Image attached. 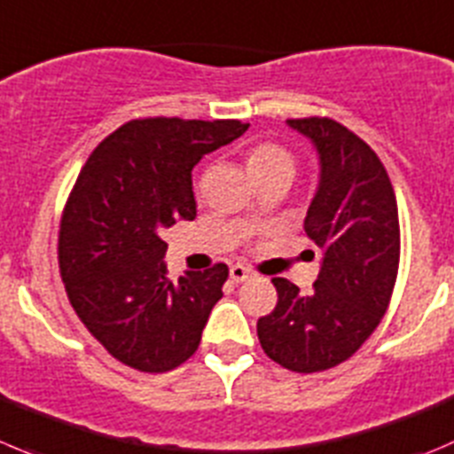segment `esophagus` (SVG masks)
I'll use <instances>...</instances> for the list:
<instances>
[{"label":"esophagus","instance_id":"1","mask_svg":"<svg viewBox=\"0 0 454 454\" xmlns=\"http://www.w3.org/2000/svg\"><path fill=\"white\" fill-rule=\"evenodd\" d=\"M250 277H253V270H250V268L241 266V263H235V266H231V279L235 281V284L248 281Z\"/></svg>","mask_w":454,"mask_h":454}]
</instances>
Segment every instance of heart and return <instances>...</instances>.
Returning <instances> with one entry per match:
<instances>
[{
    "label": "heart",
    "mask_w": 454,
    "mask_h": 454,
    "mask_svg": "<svg viewBox=\"0 0 454 454\" xmlns=\"http://www.w3.org/2000/svg\"><path fill=\"white\" fill-rule=\"evenodd\" d=\"M246 166H248L253 177L266 173H294L293 155L286 148L277 146V144H262V146L253 148L248 153Z\"/></svg>",
    "instance_id": "b5f03b06"
}]
</instances>
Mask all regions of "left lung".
I'll list each match as a JSON object with an SVG mask.
<instances>
[{
	"mask_svg": "<svg viewBox=\"0 0 454 454\" xmlns=\"http://www.w3.org/2000/svg\"><path fill=\"white\" fill-rule=\"evenodd\" d=\"M319 157V184L303 231L321 248L315 290L275 277L277 306L257 321L263 353L293 372L353 357L380 325L399 268V213L380 157L328 117L288 120Z\"/></svg>",
	"mask_w": 454,
	"mask_h": 454,
	"instance_id": "8db88e82",
	"label": "left lung"
}]
</instances>
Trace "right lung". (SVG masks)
<instances>
[{"instance_id":"1","label":"right lung","mask_w":454,"mask_h":454,"mask_svg":"<svg viewBox=\"0 0 454 454\" xmlns=\"http://www.w3.org/2000/svg\"><path fill=\"white\" fill-rule=\"evenodd\" d=\"M246 130L237 120H133L92 151L74 182L59 228L61 279L88 333L135 371L191 359L222 299L226 263L166 277L161 231L195 219L192 168Z\"/></svg>"}]
</instances>
